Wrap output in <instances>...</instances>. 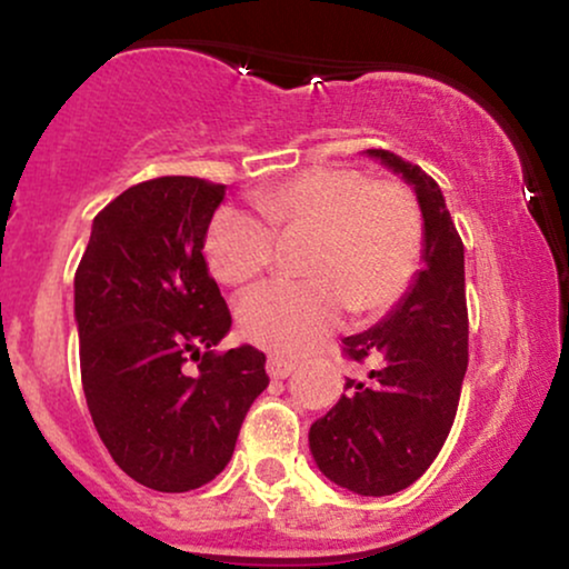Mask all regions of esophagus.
Segmentation results:
<instances>
[{"label":"esophagus","instance_id":"obj_1","mask_svg":"<svg viewBox=\"0 0 569 569\" xmlns=\"http://www.w3.org/2000/svg\"><path fill=\"white\" fill-rule=\"evenodd\" d=\"M293 369H297V363L286 361V358L280 356L267 358V375H270L272 380H286V377L293 375Z\"/></svg>","mask_w":569,"mask_h":569}]
</instances>
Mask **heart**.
<instances>
[{"label": "heart", "instance_id": "1", "mask_svg": "<svg viewBox=\"0 0 569 569\" xmlns=\"http://www.w3.org/2000/svg\"><path fill=\"white\" fill-rule=\"evenodd\" d=\"M257 213L224 206L213 213L206 257L221 283L243 286L272 264L276 238H302L297 272L253 289L238 307L248 342L297 356L342 318L390 310L422 262V213L398 181H371L356 168L307 171L253 194Z\"/></svg>", "mask_w": 569, "mask_h": 569}]
</instances>
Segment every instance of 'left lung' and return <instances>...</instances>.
Instances as JSON below:
<instances>
[{"label":"left lung","mask_w":569,"mask_h":569,"mask_svg":"<svg viewBox=\"0 0 569 569\" xmlns=\"http://www.w3.org/2000/svg\"><path fill=\"white\" fill-rule=\"evenodd\" d=\"M369 158L415 189L422 211V270L380 323L345 337V356L369 363L363 380L310 428V452L335 485L382 498L415 485L441 452L468 369L466 257L441 187L388 149Z\"/></svg>","instance_id":"8db88e82"}]
</instances>
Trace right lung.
Returning <instances> with one entry per match:
<instances>
[{"label": "right lung", "mask_w": 569, "mask_h": 569, "mask_svg": "<svg viewBox=\"0 0 569 569\" xmlns=\"http://www.w3.org/2000/svg\"><path fill=\"white\" fill-rule=\"evenodd\" d=\"M224 189L194 176L126 189L93 219L74 276L93 426L117 466L158 492L217 479L246 411L270 385L262 350H211L232 326L202 257Z\"/></svg>", "instance_id": "1"}]
</instances>
